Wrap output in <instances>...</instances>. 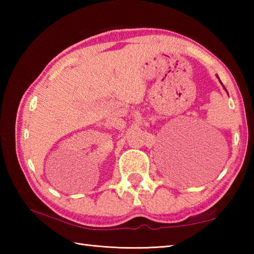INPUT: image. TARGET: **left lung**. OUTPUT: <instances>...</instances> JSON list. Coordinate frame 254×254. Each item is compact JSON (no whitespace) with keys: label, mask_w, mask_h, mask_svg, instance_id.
Masks as SVG:
<instances>
[{"label":"left lung","mask_w":254,"mask_h":254,"mask_svg":"<svg viewBox=\"0 0 254 254\" xmlns=\"http://www.w3.org/2000/svg\"><path fill=\"white\" fill-rule=\"evenodd\" d=\"M217 77H218V76H217ZM218 79H219V77H218ZM219 82H220V79H219ZM220 83H222V82H220ZM222 85H223V83H222ZM223 87L225 88V86H224V85H223ZM225 90H226V91H227V89H226V88H225Z\"/></svg>","instance_id":"8db88e82"}]
</instances>
